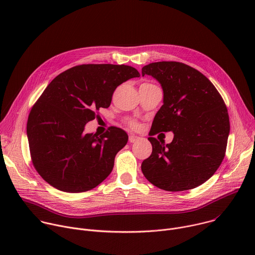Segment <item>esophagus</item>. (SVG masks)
<instances>
[{
    "label": "esophagus",
    "mask_w": 255,
    "mask_h": 255,
    "mask_svg": "<svg viewBox=\"0 0 255 255\" xmlns=\"http://www.w3.org/2000/svg\"><path fill=\"white\" fill-rule=\"evenodd\" d=\"M138 139H139V137H137V136H135V135H130V136H129V142H130V143H134V142H136Z\"/></svg>",
    "instance_id": "esophagus-1"
}]
</instances>
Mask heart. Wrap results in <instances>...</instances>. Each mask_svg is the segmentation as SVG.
Wrapping results in <instances>:
<instances>
[{
	"label": "heart",
	"instance_id": "1",
	"mask_svg": "<svg viewBox=\"0 0 255 255\" xmlns=\"http://www.w3.org/2000/svg\"><path fill=\"white\" fill-rule=\"evenodd\" d=\"M127 124H128L129 127H131L133 129H137L139 127V123L137 121H135V120H132V119L127 120Z\"/></svg>",
	"mask_w": 255,
	"mask_h": 255
}]
</instances>
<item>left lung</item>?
I'll use <instances>...</instances> for the list:
<instances>
[{"instance_id":"8db88e82","label":"left lung","mask_w":255,"mask_h":255,"mask_svg":"<svg viewBox=\"0 0 255 255\" xmlns=\"http://www.w3.org/2000/svg\"><path fill=\"white\" fill-rule=\"evenodd\" d=\"M159 82L163 105L149 132L172 131L170 143L148 140L151 155L141 169L152 185L168 191H187L204 184L220 166L226 152L230 122L226 105L214 85L197 69L181 62L158 61L142 67Z\"/></svg>"}]
</instances>
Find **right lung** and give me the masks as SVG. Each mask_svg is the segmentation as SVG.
<instances>
[{
    "mask_svg": "<svg viewBox=\"0 0 255 255\" xmlns=\"http://www.w3.org/2000/svg\"><path fill=\"white\" fill-rule=\"evenodd\" d=\"M124 64H82L58 75L34 104L27 136L33 165L55 189L83 193L100 185L111 173L115 156L128 141L117 127L99 135L84 132L100 108L111 104L122 83L139 78Z\"/></svg>",
    "mask_w": 255,
    "mask_h": 255,
    "instance_id": "right-lung-1",
    "label": "right lung"
}]
</instances>
